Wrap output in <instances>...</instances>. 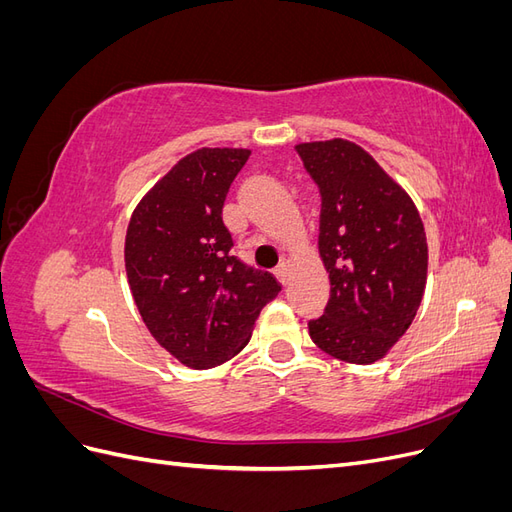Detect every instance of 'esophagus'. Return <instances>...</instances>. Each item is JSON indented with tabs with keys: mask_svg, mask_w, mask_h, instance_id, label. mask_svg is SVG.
<instances>
[{
	"mask_svg": "<svg viewBox=\"0 0 512 512\" xmlns=\"http://www.w3.org/2000/svg\"><path fill=\"white\" fill-rule=\"evenodd\" d=\"M275 277H277V280H280V282L286 286V284H288V280H290V267H288V265L277 267V269H275Z\"/></svg>",
	"mask_w": 512,
	"mask_h": 512,
	"instance_id": "34e87169",
	"label": "esophagus"
}]
</instances>
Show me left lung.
Wrapping results in <instances>:
<instances>
[{"instance_id":"8db88e82","label":"left lung","mask_w":512,"mask_h":512,"mask_svg":"<svg viewBox=\"0 0 512 512\" xmlns=\"http://www.w3.org/2000/svg\"><path fill=\"white\" fill-rule=\"evenodd\" d=\"M294 149L322 196L318 247L331 280V299L309 320V337L339 361L371 365L404 337L423 301V220L363 147L333 138Z\"/></svg>"}]
</instances>
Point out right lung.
Segmentation results:
<instances>
[{
	"mask_svg": "<svg viewBox=\"0 0 512 512\" xmlns=\"http://www.w3.org/2000/svg\"><path fill=\"white\" fill-rule=\"evenodd\" d=\"M250 149L203 147L181 158L136 205L126 235L134 303L156 342L190 369L230 361L277 297L271 273L230 254L222 222L230 183Z\"/></svg>",
	"mask_w": 512,
	"mask_h": 512,
	"instance_id": "add662e5",
	"label": "right lung"
}]
</instances>
